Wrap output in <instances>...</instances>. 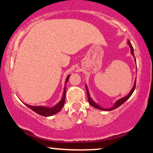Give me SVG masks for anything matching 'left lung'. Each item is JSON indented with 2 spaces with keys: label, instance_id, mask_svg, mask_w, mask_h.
Masks as SVG:
<instances>
[{
  "label": "left lung",
  "instance_id": "8db88e82",
  "mask_svg": "<svg viewBox=\"0 0 153 153\" xmlns=\"http://www.w3.org/2000/svg\"><path fill=\"white\" fill-rule=\"evenodd\" d=\"M127 44H128L129 46H130V49H131V53H132V55L133 56L134 58V49H133V47H132V44H131L130 41H127ZM134 61H135L136 62V59L134 58ZM135 85H136V80L134 81V85H133V87H132V89H131V91H130V93H129L127 95L126 97H124L120 99V100H118L115 103H114V105L113 107H111V108H108V109H106V108H104V107H100V105H97V103H95V102L93 101L92 99L90 97V94H89V90H88V88H87V86L86 85V89H87V97H88V100H89V104H90L91 106H92L93 107H95V108L98 109H101V110H104V111H110V110H113V109L117 108L118 107H120V105H122L124 102H125L127 101V100H128L129 98L130 97L131 95L132 94V93L134 92V89H135Z\"/></svg>",
  "mask_w": 153,
  "mask_h": 153
}]
</instances>
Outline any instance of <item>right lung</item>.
Segmentation results:
<instances>
[{"instance_id":"1","label":"right lung","mask_w":153,"mask_h":153,"mask_svg":"<svg viewBox=\"0 0 153 153\" xmlns=\"http://www.w3.org/2000/svg\"><path fill=\"white\" fill-rule=\"evenodd\" d=\"M70 75L67 76L66 78L65 84L66 82L69 80ZM65 96H66V86L64 88V92H63V95L61 101L59 102L58 104H56L55 106H53V107H44V106H31L28 105L27 104H25L27 107H29L30 109L33 111V112H36L37 114H40L41 116L44 117H48V116H52L53 114H56L59 112H60L61 109H62L63 106L64 105V102H65Z\"/></svg>"}]
</instances>
